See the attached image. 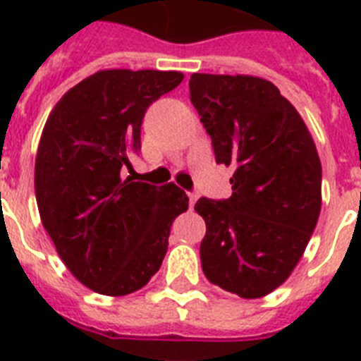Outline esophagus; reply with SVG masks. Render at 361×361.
<instances>
[{
  "instance_id": "esophagus-1",
  "label": "esophagus",
  "mask_w": 361,
  "mask_h": 361,
  "mask_svg": "<svg viewBox=\"0 0 361 361\" xmlns=\"http://www.w3.org/2000/svg\"><path fill=\"white\" fill-rule=\"evenodd\" d=\"M195 202H197V195L195 192H189V206H195Z\"/></svg>"
}]
</instances>
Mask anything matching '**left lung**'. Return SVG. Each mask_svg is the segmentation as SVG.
<instances>
[{
  "label": "left lung",
  "instance_id": "8db88e82",
  "mask_svg": "<svg viewBox=\"0 0 361 361\" xmlns=\"http://www.w3.org/2000/svg\"><path fill=\"white\" fill-rule=\"evenodd\" d=\"M189 90L215 161L234 169L231 198L195 204L206 221L202 271L223 290L262 298L288 279L317 226L319 152L302 116L269 80L195 73Z\"/></svg>",
  "mask_w": 361,
  "mask_h": 361
}]
</instances>
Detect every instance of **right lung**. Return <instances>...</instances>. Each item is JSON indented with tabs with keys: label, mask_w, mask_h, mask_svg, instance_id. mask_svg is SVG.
<instances>
[{
	"label": "right lung",
	"mask_w": 361,
	"mask_h": 361,
	"mask_svg": "<svg viewBox=\"0 0 361 361\" xmlns=\"http://www.w3.org/2000/svg\"><path fill=\"white\" fill-rule=\"evenodd\" d=\"M181 80L178 71H97L59 99L42 129V226L71 274L104 296L130 294L157 274L170 226L189 206L174 183L136 181L130 164L147 106Z\"/></svg>",
	"instance_id": "obj_1"
}]
</instances>
